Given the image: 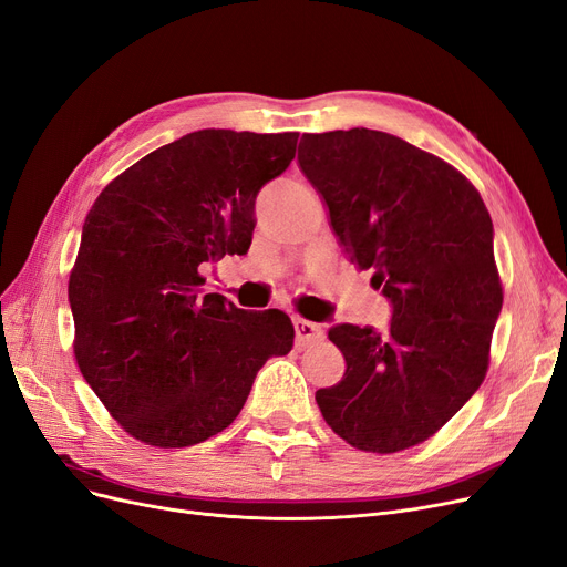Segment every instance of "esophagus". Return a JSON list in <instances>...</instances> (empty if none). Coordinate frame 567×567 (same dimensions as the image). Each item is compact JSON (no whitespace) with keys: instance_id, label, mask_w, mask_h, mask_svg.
Masks as SVG:
<instances>
[{"instance_id":"esophagus-1","label":"esophagus","mask_w":567,"mask_h":567,"mask_svg":"<svg viewBox=\"0 0 567 567\" xmlns=\"http://www.w3.org/2000/svg\"><path fill=\"white\" fill-rule=\"evenodd\" d=\"M293 331H297L299 348H308V344H312V342L324 340V327L308 322V319H301V317L293 319Z\"/></svg>"}]
</instances>
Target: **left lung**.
I'll return each instance as SVG.
<instances>
[{
	"instance_id": "1",
	"label": "left lung",
	"mask_w": 567,
	"mask_h": 567,
	"mask_svg": "<svg viewBox=\"0 0 567 567\" xmlns=\"http://www.w3.org/2000/svg\"><path fill=\"white\" fill-rule=\"evenodd\" d=\"M299 164L344 252L373 270L371 285L393 308L386 336L329 331L348 368L315 401L361 452L420 445L486 375L503 308L491 215L461 171L386 132L303 134Z\"/></svg>"
}]
</instances>
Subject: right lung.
<instances>
[{
  "instance_id": "right-lung-1",
  "label": "right lung",
  "mask_w": 567,
  "mask_h": 567,
  "mask_svg": "<svg viewBox=\"0 0 567 567\" xmlns=\"http://www.w3.org/2000/svg\"><path fill=\"white\" fill-rule=\"evenodd\" d=\"M297 132H192L111 181L90 208L69 303L73 354L113 420L151 447L225 431L259 368L293 344L282 310L204 293L202 264L245 255L255 199L297 155Z\"/></svg>"
}]
</instances>
